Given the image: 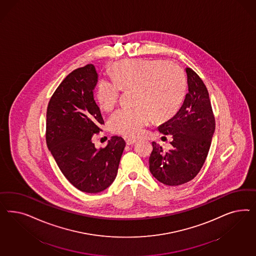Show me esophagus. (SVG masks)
<instances>
[{
  "instance_id": "34e87169",
  "label": "esophagus",
  "mask_w": 256,
  "mask_h": 256,
  "mask_svg": "<svg viewBox=\"0 0 256 256\" xmlns=\"http://www.w3.org/2000/svg\"><path fill=\"white\" fill-rule=\"evenodd\" d=\"M126 144H128V146H132V144H136V142H137V140L128 139L126 140Z\"/></svg>"
}]
</instances>
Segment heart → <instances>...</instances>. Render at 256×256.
I'll list each match as a JSON object with an SVG mask.
<instances>
[{"instance_id":"heart-1","label":"heart","mask_w":256,"mask_h":256,"mask_svg":"<svg viewBox=\"0 0 256 256\" xmlns=\"http://www.w3.org/2000/svg\"><path fill=\"white\" fill-rule=\"evenodd\" d=\"M114 80L102 78L96 98L102 110L116 107L121 90L135 89V108H123L110 117L112 132L128 138L140 136L152 116L164 122L174 116L186 96L184 70L160 59H128L112 68Z\"/></svg>"}]
</instances>
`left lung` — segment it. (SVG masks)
<instances>
[{"instance_id":"8db88e82","label":"left lung","mask_w":256,"mask_h":256,"mask_svg":"<svg viewBox=\"0 0 256 256\" xmlns=\"http://www.w3.org/2000/svg\"><path fill=\"white\" fill-rule=\"evenodd\" d=\"M188 93L176 114L158 126L160 132L172 136V148L164 151L155 142L149 158V170L164 185L178 186L192 180L206 160L215 117L208 91L197 73L186 68Z\"/></svg>"}]
</instances>
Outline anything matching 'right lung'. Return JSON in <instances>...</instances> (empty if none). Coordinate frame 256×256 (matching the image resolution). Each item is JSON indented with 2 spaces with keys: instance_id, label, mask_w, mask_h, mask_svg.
<instances>
[{
  "instance_id": "1",
  "label": "right lung",
  "mask_w": 256,
  "mask_h": 256,
  "mask_svg": "<svg viewBox=\"0 0 256 256\" xmlns=\"http://www.w3.org/2000/svg\"><path fill=\"white\" fill-rule=\"evenodd\" d=\"M96 82L92 64L73 70L57 87L46 108L48 148L66 178L87 194L100 192L114 182L126 146L118 136L100 149L92 142L104 124L94 100Z\"/></svg>"
}]
</instances>
